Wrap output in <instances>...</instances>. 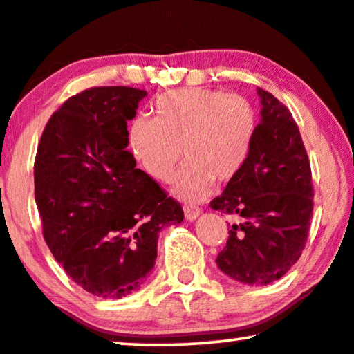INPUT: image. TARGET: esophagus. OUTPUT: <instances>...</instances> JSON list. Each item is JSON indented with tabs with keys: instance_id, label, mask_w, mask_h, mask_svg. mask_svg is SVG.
<instances>
[{
	"instance_id": "obj_1",
	"label": "esophagus",
	"mask_w": 354,
	"mask_h": 354,
	"mask_svg": "<svg viewBox=\"0 0 354 354\" xmlns=\"http://www.w3.org/2000/svg\"><path fill=\"white\" fill-rule=\"evenodd\" d=\"M184 213H185L187 220L194 221V220H197V216L200 215V208L195 207V205H185Z\"/></svg>"
}]
</instances>
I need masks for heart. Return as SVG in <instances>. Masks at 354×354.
<instances>
[{
	"label": "heart",
	"mask_w": 354,
	"mask_h": 354,
	"mask_svg": "<svg viewBox=\"0 0 354 354\" xmlns=\"http://www.w3.org/2000/svg\"><path fill=\"white\" fill-rule=\"evenodd\" d=\"M154 120L138 116L129 126V147L142 169L169 182L182 156L185 162L174 180L182 200L207 197L213 180L228 184L244 169L254 147L257 113L241 95L212 88H180L156 98Z\"/></svg>",
	"instance_id": "obj_1"
}]
</instances>
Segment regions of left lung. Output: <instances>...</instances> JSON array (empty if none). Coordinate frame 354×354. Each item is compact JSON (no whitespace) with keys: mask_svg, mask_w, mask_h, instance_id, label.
<instances>
[{"mask_svg":"<svg viewBox=\"0 0 354 354\" xmlns=\"http://www.w3.org/2000/svg\"><path fill=\"white\" fill-rule=\"evenodd\" d=\"M261 121L246 165L213 210L241 216L216 257L226 276L250 286H266L299 261L313 212L312 170L299 126L287 106L257 88Z\"/></svg>","mask_w":354,"mask_h":354,"instance_id":"8db88e82","label":"left lung"}]
</instances>
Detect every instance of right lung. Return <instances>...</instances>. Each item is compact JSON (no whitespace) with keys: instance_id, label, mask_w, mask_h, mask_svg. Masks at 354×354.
Returning <instances> with one entry per match:
<instances>
[{"instance_id":"obj_1","label":"right lung","mask_w":354,"mask_h":354,"mask_svg":"<svg viewBox=\"0 0 354 354\" xmlns=\"http://www.w3.org/2000/svg\"><path fill=\"white\" fill-rule=\"evenodd\" d=\"M146 91L95 86L57 110L37 146L34 195L55 261L82 289L121 299L149 277L164 226L180 203L136 169L128 121Z\"/></svg>"}]
</instances>
